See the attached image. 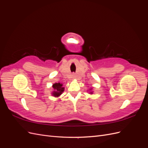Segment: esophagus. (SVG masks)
<instances>
[{
    "label": "esophagus",
    "instance_id": "34e87169",
    "mask_svg": "<svg viewBox=\"0 0 148 148\" xmlns=\"http://www.w3.org/2000/svg\"><path fill=\"white\" fill-rule=\"evenodd\" d=\"M72 77H73V78H75V75H73L72 76Z\"/></svg>",
    "mask_w": 148,
    "mask_h": 148
}]
</instances>
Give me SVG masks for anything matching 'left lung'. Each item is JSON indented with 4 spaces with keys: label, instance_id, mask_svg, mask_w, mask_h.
<instances>
[{
    "label": "left lung",
    "instance_id": "8db88e82",
    "mask_svg": "<svg viewBox=\"0 0 148 148\" xmlns=\"http://www.w3.org/2000/svg\"><path fill=\"white\" fill-rule=\"evenodd\" d=\"M92 88H90V89H89V94H91V95H92V94H93V91H92ZM89 91V90H88Z\"/></svg>",
    "mask_w": 148,
    "mask_h": 148
}]
</instances>
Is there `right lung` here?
I'll list each match as a JSON object with an SVG mask.
<instances>
[{"mask_svg": "<svg viewBox=\"0 0 148 148\" xmlns=\"http://www.w3.org/2000/svg\"><path fill=\"white\" fill-rule=\"evenodd\" d=\"M53 91L51 92L52 95L56 97H59L64 91L65 88L63 87V84L60 83H56L52 84Z\"/></svg>", "mask_w": 148, "mask_h": 148, "instance_id": "1", "label": "right lung"}]
</instances>
